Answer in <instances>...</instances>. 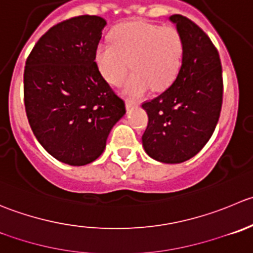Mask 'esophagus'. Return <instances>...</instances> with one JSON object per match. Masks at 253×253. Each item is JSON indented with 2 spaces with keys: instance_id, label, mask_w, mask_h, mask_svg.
Instances as JSON below:
<instances>
[{
  "instance_id": "obj_1",
  "label": "esophagus",
  "mask_w": 253,
  "mask_h": 253,
  "mask_svg": "<svg viewBox=\"0 0 253 253\" xmlns=\"http://www.w3.org/2000/svg\"><path fill=\"white\" fill-rule=\"evenodd\" d=\"M137 106H138V104H137V102L129 101V100H127V101H126V109L127 110L133 109V107H137Z\"/></svg>"
}]
</instances>
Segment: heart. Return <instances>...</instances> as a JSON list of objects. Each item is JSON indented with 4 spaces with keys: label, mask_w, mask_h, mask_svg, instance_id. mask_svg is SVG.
Instances as JSON below:
<instances>
[{
    "label": "heart",
    "mask_w": 253,
    "mask_h": 253,
    "mask_svg": "<svg viewBox=\"0 0 253 253\" xmlns=\"http://www.w3.org/2000/svg\"><path fill=\"white\" fill-rule=\"evenodd\" d=\"M112 43L96 48L95 63L100 74L111 85L121 84L122 92L139 97L152 86L167 89L178 74L183 58V38L175 27L132 21L117 26L111 33Z\"/></svg>",
    "instance_id": "b5f03b06"
}]
</instances>
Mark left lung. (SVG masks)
<instances>
[{
    "label": "left lung",
    "instance_id": "obj_1",
    "mask_svg": "<svg viewBox=\"0 0 253 253\" xmlns=\"http://www.w3.org/2000/svg\"><path fill=\"white\" fill-rule=\"evenodd\" d=\"M183 38V58L170 86L142 107L148 125L142 136L146 153L162 163H181L202 151L214 133L222 105L219 51L198 24L169 17Z\"/></svg>",
    "mask_w": 253,
    "mask_h": 253
}]
</instances>
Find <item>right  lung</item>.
Returning <instances> with one entry per match:
<instances>
[{
    "mask_svg": "<svg viewBox=\"0 0 253 253\" xmlns=\"http://www.w3.org/2000/svg\"><path fill=\"white\" fill-rule=\"evenodd\" d=\"M106 21L79 16L39 38L24 68V106L43 148L69 166L99 158L110 131L126 114L100 74L95 53Z\"/></svg>",
    "mask_w": 253,
    "mask_h": 253,
    "instance_id": "obj_1",
    "label": "right lung"
}]
</instances>
